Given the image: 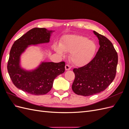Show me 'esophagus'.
Instances as JSON below:
<instances>
[{
    "label": "esophagus",
    "instance_id": "obj_1",
    "mask_svg": "<svg viewBox=\"0 0 129 129\" xmlns=\"http://www.w3.org/2000/svg\"><path fill=\"white\" fill-rule=\"evenodd\" d=\"M65 69H66V71H69L71 69V67L68 64H66L65 66Z\"/></svg>",
    "mask_w": 129,
    "mask_h": 129
}]
</instances>
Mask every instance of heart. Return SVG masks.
Returning a JSON list of instances; mask_svg holds the SVG:
<instances>
[{
    "instance_id": "obj_1",
    "label": "heart",
    "mask_w": 129,
    "mask_h": 129,
    "mask_svg": "<svg viewBox=\"0 0 129 129\" xmlns=\"http://www.w3.org/2000/svg\"><path fill=\"white\" fill-rule=\"evenodd\" d=\"M55 51L61 55L64 52L70 53V59L77 67H83L91 61L97 52L96 42L89 40L86 37L80 35L66 36L60 43V46H54Z\"/></svg>"
}]
</instances>
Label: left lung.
Masks as SVG:
<instances>
[{"label":"left lung","mask_w":129,"mask_h":129,"mask_svg":"<svg viewBox=\"0 0 129 129\" xmlns=\"http://www.w3.org/2000/svg\"><path fill=\"white\" fill-rule=\"evenodd\" d=\"M100 46L89 63L74 68L75 77L72 90L76 94L88 96L104 91L114 81L118 63V55L111 42L93 30Z\"/></svg>","instance_id":"8db88e82"}]
</instances>
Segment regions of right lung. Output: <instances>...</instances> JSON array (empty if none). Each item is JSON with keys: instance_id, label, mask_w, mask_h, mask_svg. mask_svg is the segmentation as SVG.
I'll return each instance as SVG.
<instances>
[{"instance_id": "add662e5", "label": "right lung", "mask_w": 129, "mask_h": 129, "mask_svg": "<svg viewBox=\"0 0 129 129\" xmlns=\"http://www.w3.org/2000/svg\"><path fill=\"white\" fill-rule=\"evenodd\" d=\"M54 32L45 28H34L14 42L10 50L7 70L17 88L34 95H45L51 90L54 79L64 72V62L41 61L38 67L30 70L21 66V56L27 48L49 42Z\"/></svg>"}]
</instances>
